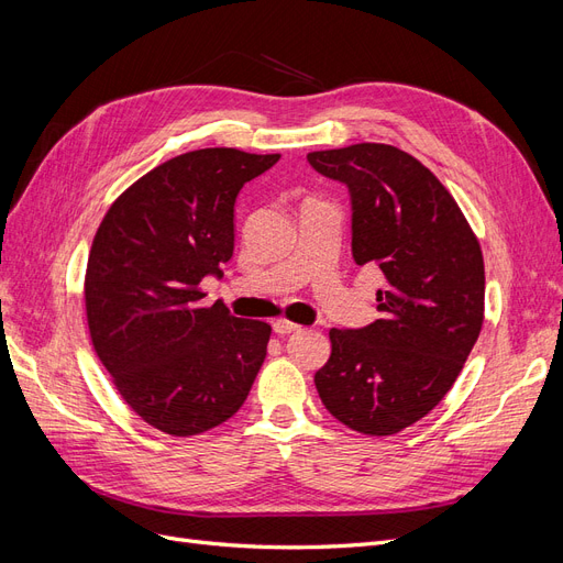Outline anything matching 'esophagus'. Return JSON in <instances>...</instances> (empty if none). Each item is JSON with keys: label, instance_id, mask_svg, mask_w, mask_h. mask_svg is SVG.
<instances>
[{"label": "esophagus", "instance_id": "34e87169", "mask_svg": "<svg viewBox=\"0 0 563 563\" xmlns=\"http://www.w3.org/2000/svg\"><path fill=\"white\" fill-rule=\"evenodd\" d=\"M274 332L280 334V336H287V334H295V332H301V324L297 322H289V320H276L274 322Z\"/></svg>", "mask_w": 563, "mask_h": 563}]
</instances>
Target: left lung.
<instances>
[{
  "label": "left lung",
  "mask_w": 563,
  "mask_h": 563,
  "mask_svg": "<svg viewBox=\"0 0 563 563\" xmlns=\"http://www.w3.org/2000/svg\"><path fill=\"white\" fill-rule=\"evenodd\" d=\"M311 168L346 185L351 252L376 266L378 320L332 330L316 372L322 405L365 434H395L440 405L484 320V260L461 208L421 161L390 144L311 152Z\"/></svg>",
  "instance_id": "obj_1"
}]
</instances>
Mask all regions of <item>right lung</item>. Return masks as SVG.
I'll return each mask as SVG.
<instances>
[{"label": "right lung", "instance_id": "1", "mask_svg": "<svg viewBox=\"0 0 563 563\" xmlns=\"http://www.w3.org/2000/svg\"><path fill=\"white\" fill-rule=\"evenodd\" d=\"M280 154L231 147L175 156L123 191L93 239L86 316L121 397L152 428L189 438L239 411L271 328L201 306L206 276L233 257V208Z\"/></svg>", "mask_w": 563, "mask_h": 563}]
</instances>
